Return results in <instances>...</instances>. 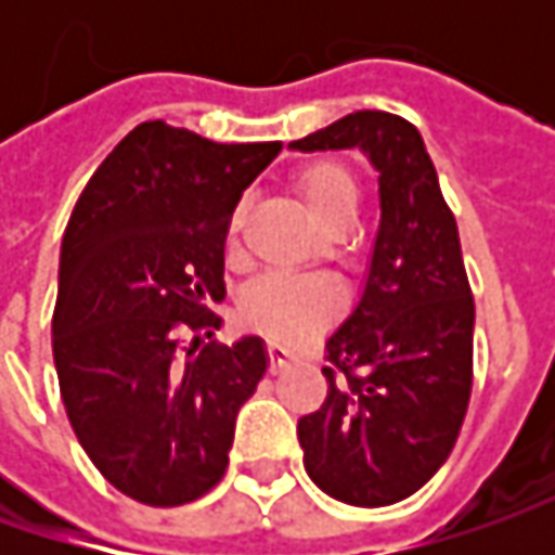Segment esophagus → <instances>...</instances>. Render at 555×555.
<instances>
[{
	"label": "esophagus",
	"instance_id": "obj_1",
	"mask_svg": "<svg viewBox=\"0 0 555 555\" xmlns=\"http://www.w3.org/2000/svg\"><path fill=\"white\" fill-rule=\"evenodd\" d=\"M268 361H271V371H281L293 361V349L281 346V343H268Z\"/></svg>",
	"mask_w": 555,
	"mask_h": 555
}]
</instances>
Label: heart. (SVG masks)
Instances as JSON below:
<instances>
[{
  "label": "heart",
  "mask_w": 555,
  "mask_h": 555,
  "mask_svg": "<svg viewBox=\"0 0 555 555\" xmlns=\"http://www.w3.org/2000/svg\"><path fill=\"white\" fill-rule=\"evenodd\" d=\"M299 197L311 222L324 231L339 219H354L358 188L343 166H311L299 176ZM241 222V216L234 224ZM339 309V296L327 281H299L284 274H268L253 284L244 299L246 324L268 333L271 339H302L321 331Z\"/></svg>",
  "instance_id": "1"
}]
</instances>
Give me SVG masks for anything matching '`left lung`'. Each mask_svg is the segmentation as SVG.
I'll use <instances>...</instances> for the list:
<instances>
[{
  "label": "left lung",
  "instance_id": "1",
  "mask_svg": "<svg viewBox=\"0 0 555 555\" xmlns=\"http://www.w3.org/2000/svg\"><path fill=\"white\" fill-rule=\"evenodd\" d=\"M289 151H361L379 224L352 311L327 336V398L299 416L309 479L336 501L389 506L441 469L473 389L476 306L454 212L408 119L354 111Z\"/></svg>",
  "mask_w": 555,
  "mask_h": 555
}]
</instances>
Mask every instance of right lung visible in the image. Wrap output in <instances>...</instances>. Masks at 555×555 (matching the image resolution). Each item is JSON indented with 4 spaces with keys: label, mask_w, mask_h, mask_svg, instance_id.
I'll return each mask as SVG.
<instances>
[{
    "label": "right lung",
    "mask_w": 555,
    "mask_h": 555,
    "mask_svg": "<svg viewBox=\"0 0 555 555\" xmlns=\"http://www.w3.org/2000/svg\"><path fill=\"white\" fill-rule=\"evenodd\" d=\"M281 141L219 144L135 126L79 194L61 241L54 371L82 451L126 498L197 501L224 476L234 420L268 371L262 336L219 346L224 234ZM192 349L182 330H202Z\"/></svg>",
    "instance_id": "right-lung-1"
}]
</instances>
